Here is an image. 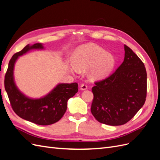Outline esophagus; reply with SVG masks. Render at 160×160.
<instances>
[{"label": "esophagus", "instance_id": "1", "mask_svg": "<svg viewBox=\"0 0 160 160\" xmlns=\"http://www.w3.org/2000/svg\"><path fill=\"white\" fill-rule=\"evenodd\" d=\"M87 89H88V86H87V85H85V84H81V89L82 91L86 90Z\"/></svg>", "mask_w": 160, "mask_h": 160}]
</instances>
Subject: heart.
<instances>
[{
  "mask_svg": "<svg viewBox=\"0 0 160 160\" xmlns=\"http://www.w3.org/2000/svg\"><path fill=\"white\" fill-rule=\"evenodd\" d=\"M74 67L73 72L88 70V75L92 79H100L107 76L113 70L115 58L101 47L92 43L77 48L71 56Z\"/></svg>",
  "mask_w": 160,
  "mask_h": 160,
  "instance_id": "b5f03b06",
  "label": "heart"
}]
</instances>
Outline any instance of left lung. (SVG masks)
I'll return each mask as SVG.
<instances>
[{"label": "left lung", "mask_w": 160, "mask_h": 160, "mask_svg": "<svg viewBox=\"0 0 160 160\" xmlns=\"http://www.w3.org/2000/svg\"><path fill=\"white\" fill-rule=\"evenodd\" d=\"M123 62L107 78L95 82L91 111L101 123L121 125L128 122L145 103L147 72L138 55L124 45Z\"/></svg>", "instance_id": "left-lung-1"}]
</instances>
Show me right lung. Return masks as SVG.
<instances>
[{
    "instance_id": "add662e5",
    "label": "right lung",
    "mask_w": 160,
    "mask_h": 160,
    "mask_svg": "<svg viewBox=\"0 0 160 160\" xmlns=\"http://www.w3.org/2000/svg\"><path fill=\"white\" fill-rule=\"evenodd\" d=\"M41 43L27 45L14 54L9 61L4 77V88L15 113L25 120L37 125H48L59 121L65 114L67 101L78 91V84L59 83L47 95L39 99L28 98L20 91L14 83V67L18 58L32 49H43Z\"/></svg>"
}]
</instances>
